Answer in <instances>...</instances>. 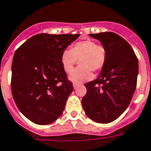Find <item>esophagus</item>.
<instances>
[{
	"label": "esophagus",
	"instance_id": "34e87169",
	"mask_svg": "<svg viewBox=\"0 0 151 151\" xmlns=\"http://www.w3.org/2000/svg\"><path fill=\"white\" fill-rule=\"evenodd\" d=\"M79 85H80V84H78V83H75V82H74V83H73V88H74V89H76L77 88H78V86H79Z\"/></svg>",
	"mask_w": 151,
	"mask_h": 151
}]
</instances>
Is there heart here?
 <instances>
[{"instance_id":"heart-1","label":"heart","mask_w":151,"mask_h":151,"mask_svg":"<svg viewBox=\"0 0 151 151\" xmlns=\"http://www.w3.org/2000/svg\"><path fill=\"white\" fill-rule=\"evenodd\" d=\"M78 60L80 66L73 71ZM107 60V51L102 45L97 44L91 40L76 42L70 50H65L61 55L60 62L63 70L70 74V81L75 83L89 80L92 78L91 71H100Z\"/></svg>"}]
</instances>
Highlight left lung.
I'll return each instance as SVG.
<instances>
[{
  "label": "left lung",
  "instance_id": "1",
  "mask_svg": "<svg viewBox=\"0 0 151 151\" xmlns=\"http://www.w3.org/2000/svg\"><path fill=\"white\" fill-rule=\"evenodd\" d=\"M89 35L106 49L107 60L97 79L84 84L87 93L82 106L95 122L109 123L119 118L130 103L137 88L138 60L130 45L116 33Z\"/></svg>",
  "mask_w": 151,
  "mask_h": 151
}]
</instances>
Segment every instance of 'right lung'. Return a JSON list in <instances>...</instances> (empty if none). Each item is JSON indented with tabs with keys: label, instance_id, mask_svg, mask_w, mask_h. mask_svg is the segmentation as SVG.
I'll list each match as a JSON object with an SVG mask.
<instances>
[{
	"label": "right lung",
	"instance_id": "1",
	"mask_svg": "<svg viewBox=\"0 0 151 151\" xmlns=\"http://www.w3.org/2000/svg\"><path fill=\"white\" fill-rule=\"evenodd\" d=\"M79 35L37 34L14 52L12 96L21 112L35 124L52 123L63 113L73 88L62 67L61 55Z\"/></svg>",
	"mask_w": 151,
	"mask_h": 151
}]
</instances>
